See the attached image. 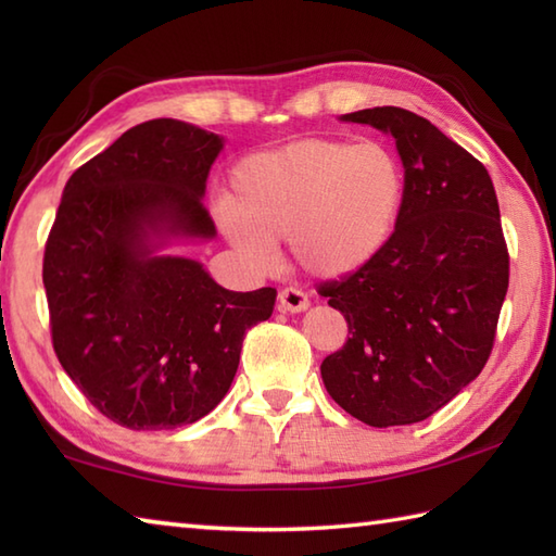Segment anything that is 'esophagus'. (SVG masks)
Returning <instances> with one entry per match:
<instances>
[{
	"mask_svg": "<svg viewBox=\"0 0 556 556\" xmlns=\"http://www.w3.org/2000/svg\"><path fill=\"white\" fill-rule=\"evenodd\" d=\"M311 301L305 293L296 287H287L279 291V311L285 313H303L305 308H308Z\"/></svg>",
	"mask_w": 556,
	"mask_h": 556,
	"instance_id": "esophagus-1",
	"label": "esophagus"
}]
</instances>
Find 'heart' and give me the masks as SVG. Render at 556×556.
I'll return each instance as SVG.
<instances>
[{"label":"heart","instance_id":"1","mask_svg":"<svg viewBox=\"0 0 556 556\" xmlns=\"http://www.w3.org/2000/svg\"><path fill=\"white\" fill-rule=\"evenodd\" d=\"M406 174L384 143L303 138L253 152L231 172L217 212L227 239L267 265L277 239L317 277H341L384 251L404 210Z\"/></svg>","mask_w":556,"mask_h":556}]
</instances>
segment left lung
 <instances>
[{
	"mask_svg": "<svg viewBox=\"0 0 556 556\" xmlns=\"http://www.w3.org/2000/svg\"><path fill=\"white\" fill-rule=\"evenodd\" d=\"M392 134L406 198L384 251L320 285L349 339L323 361L329 396L372 428L430 418L485 368L509 289V251L488 169L401 108L341 116Z\"/></svg>",
	"mask_w": 556,
	"mask_h": 556,
	"instance_id": "8db88e82",
	"label": "left lung"
}]
</instances>
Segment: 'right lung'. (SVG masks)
<instances>
[{"label":"right lung","mask_w":556,"mask_h":556,"mask_svg":"<svg viewBox=\"0 0 556 556\" xmlns=\"http://www.w3.org/2000/svg\"><path fill=\"white\" fill-rule=\"evenodd\" d=\"M222 138L152 119L83 164L45 243L52 346L102 416L128 430L195 422L229 392L243 337L277 289L229 291L155 239H212L203 205Z\"/></svg>","instance_id":"add662e5"}]
</instances>
